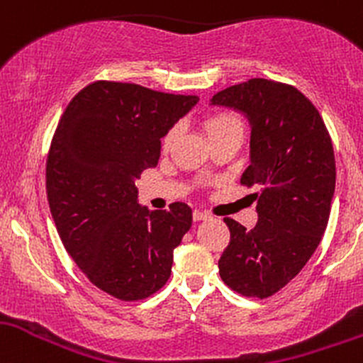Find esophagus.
Masks as SVG:
<instances>
[{
  "label": "esophagus",
  "instance_id": "34e87169",
  "mask_svg": "<svg viewBox=\"0 0 363 363\" xmlns=\"http://www.w3.org/2000/svg\"><path fill=\"white\" fill-rule=\"evenodd\" d=\"M207 218H209V214L207 213H202V211L199 209L194 211V221H206Z\"/></svg>",
  "mask_w": 363,
  "mask_h": 363
}]
</instances>
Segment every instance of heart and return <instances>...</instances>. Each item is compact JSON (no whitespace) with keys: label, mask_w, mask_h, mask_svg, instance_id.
<instances>
[{"label":"heart","mask_w":363,"mask_h":363,"mask_svg":"<svg viewBox=\"0 0 363 363\" xmlns=\"http://www.w3.org/2000/svg\"><path fill=\"white\" fill-rule=\"evenodd\" d=\"M203 130H206L209 140H218V138L228 137V135H243V125L242 120L230 111L214 113V115L207 116L203 120ZM178 137V127H173L168 130L164 138H162V149L169 150L171 145L174 144Z\"/></svg>","instance_id":"heart-1"}]
</instances>
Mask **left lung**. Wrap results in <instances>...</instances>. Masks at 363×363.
I'll use <instances>...</instances> for the list:
<instances>
[{"instance_id": "1", "label": "left lung", "mask_w": 363, "mask_h": 363, "mask_svg": "<svg viewBox=\"0 0 363 363\" xmlns=\"http://www.w3.org/2000/svg\"><path fill=\"white\" fill-rule=\"evenodd\" d=\"M213 106L242 113L250 125V164L242 185L259 186L257 225L226 218L230 245L219 274L243 296L267 298L303 269L320 243L335 197L336 162L323 118L291 85L250 79L214 94Z\"/></svg>"}]
</instances>
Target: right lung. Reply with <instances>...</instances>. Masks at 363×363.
<instances>
[{
	"label": "right lung",
	"mask_w": 363,
	"mask_h": 363,
	"mask_svg": "<svg viewBox=\"0 0 363 363\" xmlns=\"http://www.w3.org/2000/svg\"><path fill=\"white\" fill-rule=\"evenodd\" d=\"M137 84L99 80L70 101L52 137L46 190L61 242L99 290L133 302L162 288L192 209L138 203L135 180L157 166L161 138L197 104Z\"/></svg>",
	"instance_id": "add662e5"
}]
</instances>
